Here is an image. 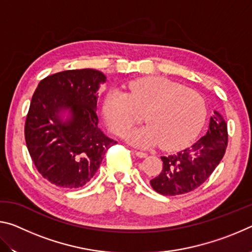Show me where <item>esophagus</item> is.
<instances>
[{
    "instance_id": "1",
    "label": "esophagus",
    "mask_w": 252,
    "mask_h": 252,
    "mask_svg": "<svg viewBox=\"0 0 252 252\" xmlns=\"http://www.w3.org/2000/svg\"><path fill=\"white\" fill-rule=\"evenodd\" d=\"M135 156L138 158H147V153L146 152H142V151H134Z\"/></svg>"
}]
</instances>
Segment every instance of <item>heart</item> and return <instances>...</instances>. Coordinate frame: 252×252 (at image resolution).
Masks as SVG:
<instances>
[{
    "instance_id": "b5f03b06",
    "label": "heart",
    "mask_w": 252,
    "mask_h": 252,
    "mask_svg": "<svg viewBox=\"0 0 252 252\" xmlns=\"http://www.w3.org/2000/svg\"><path fill=\"white\" fill-rule=\"evenodd\" d=\"M127 90L106 93L102 113L106 126L117 135L141 122L144 114L148 126L126 134L135 146L160 144L163 150H179L189 146L206 123V99L180 83L162 76H146L131 81Z\"/></svg>"
}]
</instances>
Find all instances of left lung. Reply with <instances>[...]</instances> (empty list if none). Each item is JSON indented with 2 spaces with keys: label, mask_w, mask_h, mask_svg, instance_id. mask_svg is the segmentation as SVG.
<instances>
[{
  "label": "left lung",
  "mask_w": 252,
  "mask_h": 252,
  "mask_svg": "<svg viewBox=\"0 0 252 252\" xmlns=\"http://www.w3.org/2000/svg\"><path fill=\"white\" fill-rule=\"evenodd\" d=\"M228 146L227 122L220 113L210 118L207 134L192 147L161 157L163 168L150 181L158 193L163 195L185 194L197 189L211 176L225 153Z\"/></svg>",
  "instance_id": "left-lung-1"
}]
</instances>
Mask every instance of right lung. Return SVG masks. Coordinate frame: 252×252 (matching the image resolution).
I'll use <instances>...</instances> for the list:
<instances>
[{"label": "right lung", "instance_id": "obj_1", "mask_svg": "<svg viewBox=\"0 0 252 252\" xmlns=\"http://www.w3.org/2000/svg\"><path fill=\"white\" fill-rule=\"evenodd\" d=\"M105 79L93 69L67 70L41 80L34 92L25 142L37 171L54 186L75 189L87 185L117 143L97 126V90ZM63 109L70 110L69 122L59 118Z\"/></svg>", "mask_w": 252, "mask_h": 252}]
</instances>
